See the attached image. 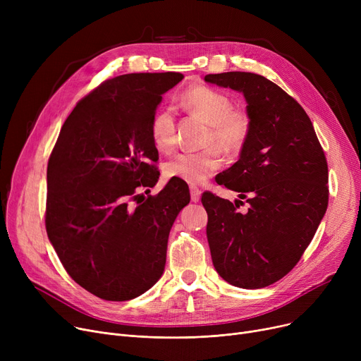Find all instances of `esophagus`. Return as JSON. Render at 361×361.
Listing matches in <instances>:
<instances>
[{
	"instance_id": "esophagus-1",
	"label": "esophagus",
	"mask_w": 361,
	"mask_h": 361,
	"mask_svg": "<svg viewBox=\"0 0 361 361\" xmlns=\"http://www.w3.org/2000/svg\"><path fill=\"white\" fill-rule=\"evenodd\" d=\"M190 195H192V202H199L200 200V195H202V192H200V188L199 187H196V185H190Z\"/></svg>"
}]
</instances>
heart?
<instances>
[{
    "instance_id": "b5f03b06",
    "label": "heart",
    "mask_w": 361,
    "mask_h": 361,
    "mask_svg": "<svg viewBox=\"0 0 361 361\" xmlns=\"http://www.w3.org/2000/svg\"><path fill=\"white\" fill-rule=\"evenodd\" d=\"M181 105L209 123L206 145L200 152H181L164 165L166 178L188 184H200L222 165L225 154L237 155L247 143L252 133V118L245 111L235 109L228 94L209 86H192L183 92ZM150 137L161 152L173 149L176 143V118L169 108L158 109L150 121Z\"/></svg>"
}]
</instances>
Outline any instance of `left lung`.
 I'll return each mask as SVG.
<instances>
[{"label": "left lung", "instance_id": "left-lung-1", "mask_svg": "<svg viewBox=\"0 0 361 361\" xmlns=\"http://www.w3.org/2000/svg\"><path fill=\"white\" fill-rule=\"evenodd\" d=\"M204 82L241 92L252 133L240 159L216 183L249 203L247 212L211 192L202 196L216 272L245 290L286 276L310 244L328 207V164L301 105L260 74L228 71Z\"/></svg>", "mask_w": 361, "mask_h": 361}]
</instances>
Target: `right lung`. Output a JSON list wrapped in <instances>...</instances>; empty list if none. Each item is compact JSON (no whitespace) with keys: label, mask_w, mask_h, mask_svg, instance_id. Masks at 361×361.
Wrapping results in <instances>:
<instances>
[{"label":"right lung","mask_w":361,"mask_h":361,"mask_svg":"<svg viewBox=\"0 0 361 361\" xmlns=\"http://www.w3.org/2000/svg\"><path fill=\"white\" fill-rule=\"evenodd\" d=\"M181 73H131L101 83L61 127L47 169V234L67 274L102 300L136 298L162 276L187 184L155 196L150 121Z\"/></svg>","instance_id":"right-lung-1"}]
</instances>
